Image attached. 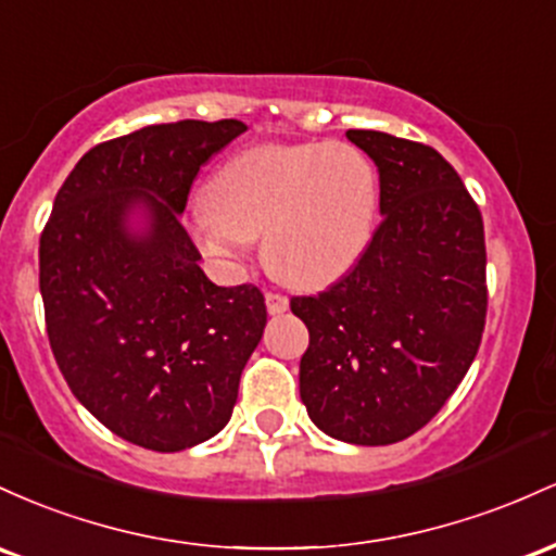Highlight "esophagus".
Masks as SVG:
<instances>
[{"mask_svg":"<svg viewBox=\"0 0 556 556\" xmlns=\"http://www.w3.org/2000/svg\"><path fill=\"white\" fill-rule=\"evenodd\" d=\"M265 304H267V312L270 315H283L286 309H289V299H286L283 294H265Z\"/></svg>","mask_w":556,"mask_h":556,"instance_id":"esophagus-1","label":"esophagus"}]
</instances>
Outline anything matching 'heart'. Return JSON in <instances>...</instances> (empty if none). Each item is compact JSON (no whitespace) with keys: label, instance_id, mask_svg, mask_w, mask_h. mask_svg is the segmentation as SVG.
Here are the masks:
<instances>
[{"label":"heart","instance_id":"heart-1","mask_svg":"<svg viewBox=\"0 0 556 556\" xmlns=\"http://www.w3.org/2000/svg\"><path fill=\"white\" fill-rule=\"evenodd\" d=\"M191 220L199 249L236 265L254 239L270 273L294 289L341 278L370 241L378 178L352 143H267L233 154Z\"/></svg>","mask_w":556,"mask_h":556}]
</instances>
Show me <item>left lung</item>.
<instances>
[{
    "label": "left lung",
    "instance_id": "obj_1",
    "mask_svg": "<svg viewBox=\"0 0 556 556\" xmlns=\"http://www.w3.org/2000/svg\"><path fill=\"white\" fill-rule=\"evenodd\" d=\"M346 139L376 162L383 220L349 276L291 299L309 330L299 394L330 439L386 446L426 426L476 359L483 217L435 149L380 130Z\"/></svg>",
    "mask_w": 556,
    "mask_h": 556
}]
</instances>
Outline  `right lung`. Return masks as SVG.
<instances>
[{"label":"right lung","mask_w":556,"mask_h":556,"mask_svg":"<svg viewBox=\"0 0 556 556\" xmlns=\"http://www.w3.org/2000/svg\"><path fill=\"white\" fill-rule=\"evenodd\" d=\"M241 121L147 126L89 149L39 244L47 333L102 426L152 452L220 433L267 323L257 286H215L180 226L199 167Z\"/></svg>","instance_id":"1"}]
</instances>
